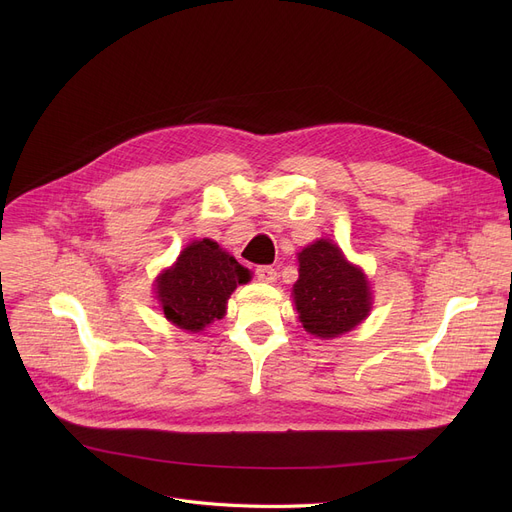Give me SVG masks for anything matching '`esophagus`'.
I'll return each mask as SVG.
<instances>
[{
  "instance_id": "34e87169",
  "label": "esophagus",
  "mask_w": 512,
  "mask_h": 512,
  "mask_svg": "<svg viewBox=\"0 0 512 512\" xmlns=\"http://www.w3.org/2000/svg\"><path fill=\"white\" fill-rule=\"evenodd\" d=\"M255 278L259 280V282H276V278H278V272L274 270L272 265H259L257 270H255Z\"/></svg>"
}]
</instances>
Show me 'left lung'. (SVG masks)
Segmentation results:
<instances>
[{
  "label": "left lung",
  "mask_w": 512,
  "mask_h": 512,
  "mask_svg": "<svg viewBox=\"0 0 512 512\" xmlns=\"http://www.w3.org/2000/svg\"><path fill=\"white\" fill-rule=\"evenodd\" d=\"M292 297L303 328L326 340L355 330L371 311L367 276L326 238L299 253Z\"/></svg>",
  "instance_id": "8db88e82"
}]
</instances>
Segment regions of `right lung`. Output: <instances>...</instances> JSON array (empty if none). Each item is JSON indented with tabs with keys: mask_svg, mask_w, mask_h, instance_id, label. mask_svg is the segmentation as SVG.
I'll list each match as a JSON object with an SVG mask.
<instances>
[{
	"mask_svg": "<svg viewBox=\"0 0 512 512\" xmlns=\"http://www.w3.org/2000/svg\"><path fill=\"white\" fill-rule=\"evenodd\" d=\"M247 280V267H242L218 242L203 238L191 242L170 270L157 276L155 299L168 321L195 334L224 317L236 284Z\"/></svg>",
	"mask_w": 512,
	"mask_h": 512,
	"instance_id": "obj_1",
	"label": "right lung"
}]
</instances>
